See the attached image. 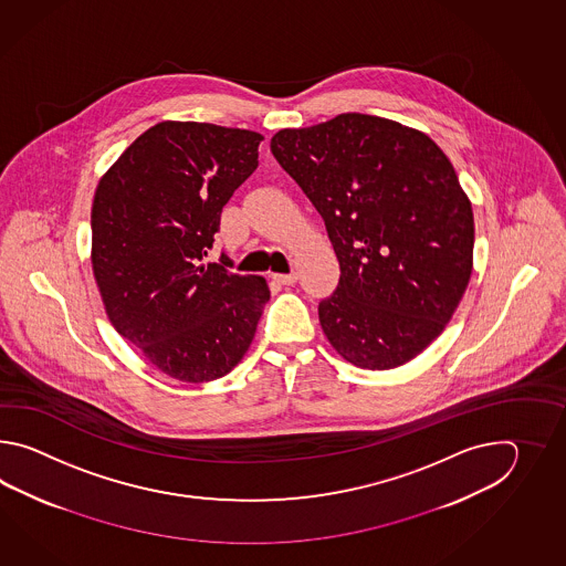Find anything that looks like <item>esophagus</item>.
Segmentation results:
<instances>
[{
	"instance_id": "obj_1",
	"label": "esophagus",
	"mask_w": 566,
	"mask_h": 566,
	"mask_svg": "<svg viewBox=\"0 0 566 566\" xmlns=\"http://www.w3.org/2000/svg\"><path fill=\"white\" fill-rule=\"evenodd\" d=\"M273 279L277 281L279 285H295L297 275H295V273H289V275H273Z\"/></svg>"
}]
</instances>
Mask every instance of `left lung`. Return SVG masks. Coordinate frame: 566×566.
Listing matches in <instances>:
<instances>
[{
	"mask_svg": "<svg viewBox=\"0 0 566 566\" xmlns=\"http://www.w3.org/2000/svg\"><path fill=\"white\" fill-rule=\"evenodd\" d=\"M271 151L322 214L339 261L319 324L366 370L419 356L446 329L470 283L473 210L449 157L397 120L342 113L281 129Z\"/></svg>",
	"mask_w": 566,
	"mask_h": 566,
	"instance_id": "left-lung-1",
	"label": "left lung"
}]
</instances>
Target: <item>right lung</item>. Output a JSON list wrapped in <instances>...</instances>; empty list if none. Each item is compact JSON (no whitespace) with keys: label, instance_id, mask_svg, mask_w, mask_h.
Segmentation results:
<instances>
[{"label":"right lung","instance_id":"right-lung-1","mask_svg":"<svg viewBox=\"0 0 566 566\" xmlns=\"http://www.w3.org/2000/svg\"><path fill=\"white\" fill-rule=\"evenodd\" d=\"M261 133L161 120L96 186L93 273L108 322L181 382L229 374L253 342L263 277L205 263L222 208L259 166Z\"/></svg>","mask_w":566,"mask_h":566}]
</instances>
